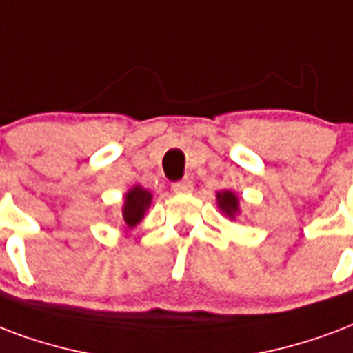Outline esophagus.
Instances as JSON below:
<instances>
[{"mask_svg": "<svg viewBox=\"0 0 353 353\" xmlns=\"http://www.w3.org/2000/svg\"><path fill=\"white\" fill-rule=\"evenodd\" d=\"M194 189V183L190 181L189 177H185V179H179V181H174L172 183V190L176 192V194H190Z\"/></svg>", "mask_w": 353, "mask_h": 353, "instance_id": "obj_1", "label": "esophagus"}]
</instances>
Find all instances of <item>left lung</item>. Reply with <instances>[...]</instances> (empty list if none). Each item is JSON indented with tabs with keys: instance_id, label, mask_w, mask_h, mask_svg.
Masks as SVG:
<instances>
[{
	"instance_id": "obj_1",
	"label": "left lung",
	"mask_w": 353,
	"mask_h": 353,
	"mask_svg": "<svg viewBox=\"0 0 353 353\" xmlns=\"http://www.w3.org/2000/svg\"><path fill=\"white\" fill-rule=\"evenodd\" d=\"M219 208L226 213L228 216H234L237 211V196L234 192H230V190H224V192H219Z\"/></svg>"
}]
</instances>
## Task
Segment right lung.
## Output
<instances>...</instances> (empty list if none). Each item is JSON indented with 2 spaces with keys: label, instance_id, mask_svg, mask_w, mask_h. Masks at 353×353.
<instances>
[{
  "label": "right lung",
  "instance_id": "add662e5",
  "mask_svg": "<svg viewBox=\"0 0 353 353\" xmlns=\"http://www.w3.org/2000/svg\"><path fill=\"white\" fill-rule=\"evenodd\" d=\"M151 203V194L148 190H143L142 187H134L132 190L127 192L123 205V219L129 226H134L142 221L143 211L148 210V205Z\"/></svg>",
  "mask_w": 353,
  "mask_h": 353
}]
</instances>
